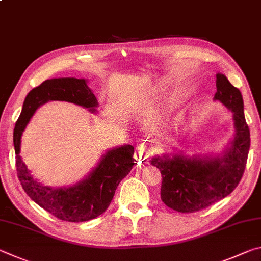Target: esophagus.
Masks as SVG:
<instances>
[{
    "mask_svg": "<svg viewBox=\"0 0 261 261\" xmlns=\"http://www.w3.org/2000/svg\"><path fill=\"white\" fill-rule=\"evenodd\" d=\"M151 154H152L151 149H150L149 147H145V145H143V144H141V145H139L138 148H136L134 156H135L136 161L147 163L148 158L151 156Z\"/></svg>",
    "mask_w": 261,
    "mask_h": 261,
    "instance_id": "obj_1",
    "label": "esophagus"
}]
</instances>
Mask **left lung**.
I'll return each mask as SVG.
<instances>
[{
  "label": "left lung",
  "mask_w": 261,
  "mask_h": 261,
  "mask_svg": "<svg viewBox=\"0 0 261 261\" xmlns=\"http://www.w3.org/2000/svg\"><path fill=\"white\" fill-rule=\"evenodd\" d=\"M213 99L231 111L234 120V135L221 153L188 156L174 150L150 161L162 173V200L177 212L199 211L225 198L240 184L245 170L250 130L241 91L225 74L217 73V93Z\"/></svg>",
  "instance_id": "left-lung-1"
}]
</instances>
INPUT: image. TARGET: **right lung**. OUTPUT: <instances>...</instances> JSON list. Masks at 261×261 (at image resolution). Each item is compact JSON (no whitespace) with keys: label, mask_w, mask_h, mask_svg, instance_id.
<instances>
[{"label":"right lung","mask_w":261,"mask_h":261,"mask_svg":"<svg viewBox=\"0 0 261 261\" xmlns=\"http://www.w3.org/2000/svg\"><path fill=\"white\" fill-rule=\"evenodd\" d=\"M51 100H65L88 109L91 113L97 112V98L84 77H54L32 89L13 129L18 177L30 198L53 216L68 222L88 221L108 208L118 185L133 168L134 147L125 144L109 149L88 175L75 185L59 188L44 186L31 174L19 153L27 123L41 105Z\"/></svg>","instance_id":"1"}]
</instances>
